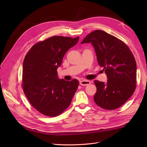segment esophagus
Instances as JSON below:
<instances>
[{
    "mask_svg": "<svg viewBox=\"0 0 147 147\" xmlns=\"http://www.w3.org/2000/svg\"><path fill=\"white\" fill-rule=\"evenodd\" d=\"M91 82L89 80H80V85H82V86H87V85H89V84Z\"/></svg>",
    "mask_w": 147,
    "mask_h": 147,
    "instance_id": "obj_1",
    "label": "esophagus"
}]
</instances>
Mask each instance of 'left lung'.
I'll use <instances>...</instances> for the list:
<instances>
[{"label": "left lung", "instance_id": "obj_1", "mask_svg": "<svg viewBox=\"0 0 147 147\" xmlns=\"http://www.w3.org/2000/svg\"><path fill=\"white\" fill-rule=\"evenodd\" d=\"M91 43L98 63L107 76V82L95 80L96 92L94 99L100 107L114 110L124 104L134 94L136 82V63L128 46L118 38L96 30L84 38Z\"/></svg>", "mask_w": 147, "mask_h": 147}]
</instances>
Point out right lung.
<instances>
[{
  "label": "right lung",
  "mask_w": 147,
  "mask_h": 147,
  "mask_svg": "<svg viewBox=\"0 0 147 147\" xmlns=\"http://www.w3.org/2000/svg\"><path fill=\"white\" fill-rule=\"evenodd\" d=\"M79 37L55 36L33 45L22 67V88L32 106L42 114L55 117L70 105L79 81L59 79L57 68Z\"/></svg>",
  "instance_id": "1"
}]
</instances>
